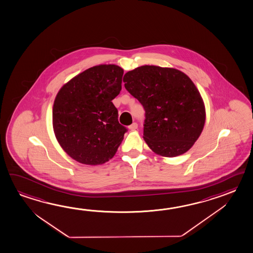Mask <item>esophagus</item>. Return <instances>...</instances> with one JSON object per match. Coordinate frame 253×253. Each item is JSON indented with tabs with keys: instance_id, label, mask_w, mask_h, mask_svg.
<instances>
[{
	"instance_id": "obj_1",
	"label": "esophagus",
	"mask_w": 253,
	"mask_h": 253,
	"mask_svg": "<svg viewBox=\"0 0 253 253\" xmlns=\"http://www.w3.org/2000/svg\"><path fill=\"white\" fill-rule=\"evenodd\" d=\"M137 127H138V125H137V123H135V122H134L132 125H130L128 126V128L130 130H135Z\"/></svg>"
}]
</instances>
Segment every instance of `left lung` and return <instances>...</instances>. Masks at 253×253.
<instances>
[{
	"instance_id": "left-lung-1",
	"label": "left lung",
	"mask_w": 253,
	"mask_h": 253,
	"mask_svg": "<svg viewBox=\"0 0 253 253\" xmlns=\"http://www.w3.org/2000/svg\"><path fill=\"white\" fill-rule=\"evenodd\" d=\"M125 88L145 110L144 139L164 157L188 152L203 131V99L188 75L179 70L143 65L124 75Z\"/></svg>"
}]
</instances>
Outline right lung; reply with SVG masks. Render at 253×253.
I'll list each match as a JSON object with an SVG mask.
<instances>
[{"instance_id": "right-lung-1", "label": "right lung", "mask_w": 253, "mask_h": 253, "mask_svg": "<svg viewBox=\"0 0 253 253\" xmlns=\"http://www.w3.org/2000/svg\"><path fill=\"white\" fill-rule=\"evenodd\" d=\"M124 70L99 65L70 80L55 97L53 128L71 158L87 165L113 158L127 129L119 124L112 99L121 90Z\"/></svg>"}]
</instances>
